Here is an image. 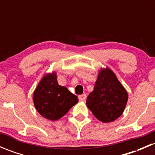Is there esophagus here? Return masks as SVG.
Listing matches in <instances>:
<instances>
[{"mask_svg":"<svg viewBox=\"0 0 155 155\" xmlns=\"http://www.w3.org/2000/svg\"><path fill=\"white\" fill-rule=\"evenodd\" d=\"M85 99H86V94H85L79 95V100L80 101H84Z\"/></svg>","mask_w":155,"mask_h":155,"instance_id":"esophagus-1","label":"esophagus"}]
</instances>
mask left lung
Wrapping results in <instances>:
<instances>
[{
  "label": "left lung",
  "instance_id": "1",
  "mask_svg": "<svg viewBox=\"0 0 155 155\" xmlns=\"http://www.w3.org/2000/svg\"><path fill=\"white\" fill-rule=\"evenodd\" d=\"M128 100L126 89L108 67L101 68L94 88L86 101L87 108L104 123L114 121L124 112Z\"/></svg>",
  "mask_w": 155,
  "mask_h": 155
}]
</instances>
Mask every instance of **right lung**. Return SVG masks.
Listing matches in <instances>:
<instances>
[{
  "label": "right lung",
  "mask_w": 155,
  "mask_h": 155,
  "mask_svg": "<svg viewBox=\"0 0 155 155\" xmlns=\"http://www.w3.org/2000/svg\"><path fill=\"white\" fill-rule=\"evenodd\" d=\"M33 101L37 112L46 119L57 121L76 105L79 100L68 87L61 86L55 72L43 76L33 94Z\"/></svg>",
  "instance_id": "add662e5"
}]
</instances>
